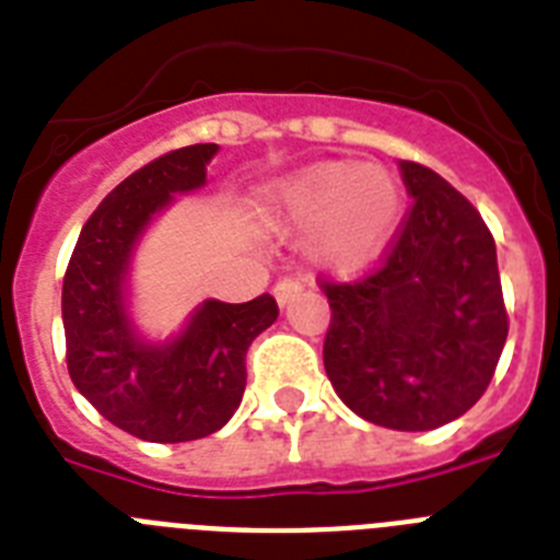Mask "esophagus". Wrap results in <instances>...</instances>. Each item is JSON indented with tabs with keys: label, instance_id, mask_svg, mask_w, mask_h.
I'll use <instances>...</instances> for the list:
<instances>
[{
	"label": "esophagus",
	"instance_id": "1",
	"mask_svg": "<svg viewBox=\"0 0 560 560\" xmlns=\"http://www.w3.org/2000/svg\"><path fill=\"white\" fill-rule=\"evenodd\" d=\"M304 290V284L299 279H281L276 288H272V295H276V302H279V307H288L293 299H299Z\"/></svg>",
	"mask_w": 560,
	"mask_h": 560
}]
</instances>
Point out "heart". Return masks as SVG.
I'll return each instance as SVG.
<instances>
[{
	"instance_id": "heart-1",
	"label": "heart",
	"mask_w": 560,
	"mask_h": 560,
	"mask_svg": "<svg viewBox=\"0 0 560 560\" xmlns=\"http://www.w3.org/2000/svg\"><path fill=\"white\" fill-rule=\"evenodd\" d=\"M404 215V187L382 164L322 162L270 192V222L307 236L318 267L352 272L382 256Z\"/></svg>"
}]
</instances>
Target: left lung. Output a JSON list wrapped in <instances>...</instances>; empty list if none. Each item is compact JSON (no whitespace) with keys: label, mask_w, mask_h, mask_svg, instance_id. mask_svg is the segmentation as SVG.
<instances>
[{"label":"left lung","mask_w":560,"mask_h":560,"mask_svg":"<svg viewBox=\"0 0 560 560\" xmlns=\"http://www.w3.org/2000/svg\"><path fill=\"white\" fill-rule=\"evenodd\" d=\"M398 167L416 201L387 261L368 279L324 284L332 310L324 370L364 421L424 432L483 396L510 327L478 210L424 164Z\"/></svg>","instance_id":"left-lung-1"}]
</instances>
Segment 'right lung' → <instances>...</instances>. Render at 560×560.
I'll return each instance as SVG.
<instances>
[{
    "label": "right lung",
    "mask_w": 560,
    "mask_h": 560,
    "mask_svg": "<svg viewBox=\"0 0 560 560\" xmlns=\"http://www.w3.org/2000/svg\"><path fill=\"white\" fill-rule=\"evenodd\" d=\"M215 153L219 144L173 150L113 187L65 272L70 382L110 424L156 444L205 439L228 424L247 384V347L279 318L265 293L244 304L205 299L167 338H150L136 322V250L176 196L208 185Z\"/></svg>",
    "instance_id": "1"
}]
</instances>
